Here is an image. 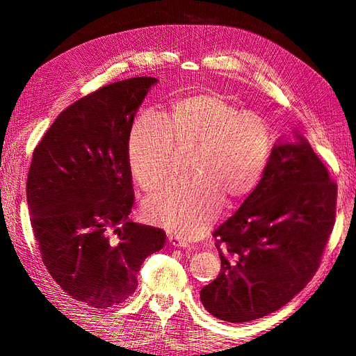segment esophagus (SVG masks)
<instances>
[{"label":"esophagus","instance_id":"34e87169","mask_svg":"<svg viewBox=\"0 0 356 356\" xmlns=\"http://www.w3.org/2000/svg\"><path fill=\"white\" fill-rule=\"evenodd\" d=\"M169 243L172 246H177V248H187L188 246V243L186 241L178 239V238H175V236H169Z\"/></svg>","mask_w":356,"mask_h":356}]
</instances>
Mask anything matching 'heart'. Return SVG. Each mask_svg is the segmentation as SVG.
Returning a JSON list of instances; mask_svg holds the SVG:
<instances>
[{
  "mask_svg": "<svg viewBox=\"0 0 356 356\" xmlns=\"http://www.w3.org/2000/svg\"><path fill=\"white\" fill-rule=\"evenodd\" d=\"M195 145L191 177L172 178L149 196L144 217L181 239H197L217 220L224 197L238 202L260 182L273 148L272 127L252 111H241L218 92L182 96L165 122L154 114L135 118L127 157L138 184L154 190L170 170L177 147Z\"/></svg>",
  "mask_w": 356,
  "mask_h": 356,
  "instance_id": "obj_1",
  "label": "heart"
}]
</instances>
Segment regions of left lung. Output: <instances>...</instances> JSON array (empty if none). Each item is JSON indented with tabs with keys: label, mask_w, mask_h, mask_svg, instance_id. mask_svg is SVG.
<instances>
[{
	"label": "left lung",
	"mask_w": 356,
	"mask_h": 356,
	"mask_svg": "<svg viewBox=\"0 0 356 356\" xmlns=\"http://www.w3.org/2000/svg\"><path fill=\"white\" fill-rule=\"evenodd\" d=\"M277 139L263 178L213 232L221 272L203 286L209 314L248 322L273 314L318 270L336 218L337 186L307 139Z\"/></svg>",
	"instance_id": "left-lung-1"
}]
</instances>
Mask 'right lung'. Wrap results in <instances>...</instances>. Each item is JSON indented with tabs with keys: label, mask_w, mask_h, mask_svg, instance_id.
I'll return each instance as SVG.
<instances>
[{
	"label": "right lung",
	"mask_w": 356,
	"mask_h": 356,
	"mask_svg": "<svg viewBox=\"0 0 356 356\" xmlns=\"http://www.w3.org/2000/svg\"><path fill=\"white\" fill-rule=\"evenodd\" d=\"M159 80L106 84L63 110L34 149L26 182L42 263L68 296L106 309L135 293L166 233L129 220L135 202L127 136Z\"/></svg>",
	"instance_id": "add662e5"
}]
</instances>
